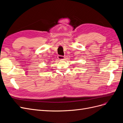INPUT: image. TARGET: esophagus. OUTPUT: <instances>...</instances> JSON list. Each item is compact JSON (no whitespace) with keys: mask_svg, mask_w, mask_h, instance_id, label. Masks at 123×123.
Segmentation results:
<instances>
[{"mask_svg":"<svg viewBox=\"0 0 123 123\" xmlns=\"http://www.w3.org/2000/svg\"><path fill=\"white\" fill-rule=\"evenodd\" d=\"M58 58L60 60H63L64 59V56H62V55H59L58 56Z\"/></svg>","mask_w":123,"mask_h":123,"instance_id":"obj_1","label":"esophagus"}]
</instances>
